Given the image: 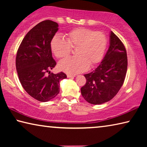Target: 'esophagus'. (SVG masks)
I'll use <instances>...</instances> for the list:
<instances>
[{
    "mask_svg": "<svg viewBox=\"0 0 147 147\" xmlns=\"http://www.w3.org/2000/svg\"><path fill=\"white\" fill-rule=\"evenodd\" d=\"M67 76V78H73V77L75 76V75H72V74H68Z\"/></svg>",
    "mask_w": 147,
    "mask_h": 147,
    "instance_id": "obj_1",
    "label": "esophagus"
}]
</instances>
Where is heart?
I'll return each mask as SVG.
<instances>
[{
	"label": "heart",
	"mask_w": 147,
	"mask_h": 147,
	"mask_svg": "<svg viewBox=\"0 0 147 147\" xmlns=\"http://www.w3.org/2000/svg\"><path fill=\"white\" fill-rule=\"evenodd\" d=\"M65 39L55 36L51 42L52 53L56 58L69 56L72 48H76L77 56L69 57L59 61L58 67L67 73L75 74L86 71L102 60L105 54L108 39L102 32L80 27L74 28L65 35Z\"/></svg>",
	"instance_id": "obj_1"
}]
</instances>
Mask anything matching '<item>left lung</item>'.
<instances>
[{
    "label": "left lung",
    "instance_id": "left-lung-1",
    "mask_svg": "<svg viewBox=\"0 0 147 147\" xmlns=\"http://www.w3.org/2000/svg\"><path fill=\"white\" fill-rule=\"evenodd\" d=\"M106 55L94 71L84 74L86 83L81 88L82 95L92 104L111 100L123 86L128 67L125 47L113 32Z\"/></svg>",
    "mask_w": 147,
    "mask_h": 147
}]
</instances>
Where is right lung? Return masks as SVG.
Returning <instances> with one entry per match:
<instances>
[{"instance_id":"1","label":"right lung","mask_w":147,"mask_h":147,"mask_svg":"<svg viewBox=\"0 0 147 147\" xmlns=\"http://www.w3.org/2000/svg\"><path fill=\"white\" fill-rule=\"evenodd\" d=\"M58 30L56 22L42 21L26 34L17 51L16 65L20 82L27 93L41 102L55 97L59 92V82L67 78L63 72L50 71L56 65L51 42Z\"/></svg>"}]
</instances>
